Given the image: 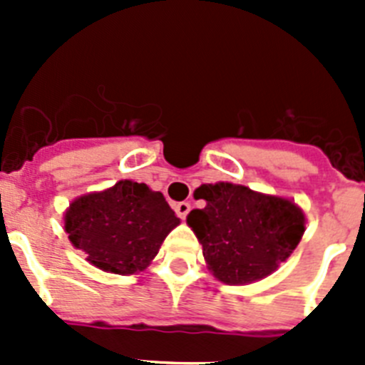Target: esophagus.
I'll return each instance as SVG.
<instances>
[{
	"instance_id": "obj_1",
	"label": "esophagus",
	"mask_w": 365,
	"mask_h": 365,
	"mask_svg": "<svg viewBox=\"0 0 365 365\" xmlns=\"http://www.w3.org/2000/svg\"><path fill=\"white\" fill-rule=\"evenodd\" d=\"M190 210H192V206H190V202L182 201V202H177V205H175V214L179 215L180 219H185L186 215H188Z\"/></svg>"
}]
</instances>
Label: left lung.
<instances>
[{
  "instance_id": "left-lung-1",
  "label": "left lung",
  "mask_w": 365,
  "mask_h": 365,
  "mask_svg": "<svg viewBox=\"0 0 365 365\" xmlns=\"http://www.w3.org/2000/svg\"><path fill=\"white\" fill-rule=\"evenodd\" d=\"M195 195L206 206L190 212L186 222L202 245L210 272L227 285L270 276L305 232V215L289 199L232 182L201 185Z\"/></svg>"
}]
</instances>
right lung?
I'll use <instances>...</instances> for the list:
<instances>
[{"label": "right lung", "mask_w": 365, "mask_h": 365, "mask_svg": "<svg viewBox=\"0 0 365 365\" xmlns=\"http://www.w3.org/2000/svg\"><path fill=\"white\" fill-rule=\"evenodd\" d=\"M63 221L73 247L83 250L91 265L128 276L150 265L180 219L160 192L118 180L104 192L74 199Z\"/></svg>", "instance_id": "obj_1"}]
</instances>
